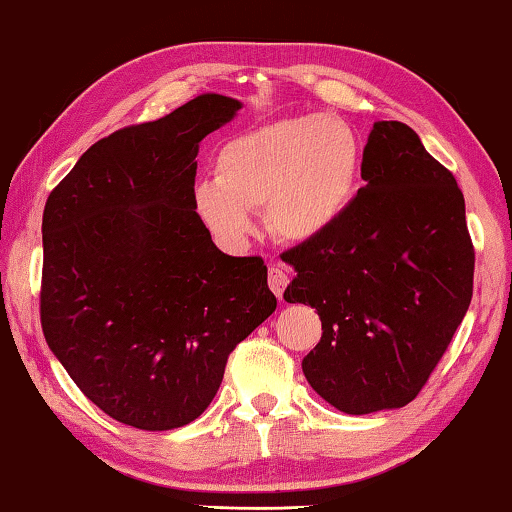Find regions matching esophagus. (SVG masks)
I'll return each instance as SVG.
<instances>
[{
    "instance_id": "esophagus-1",
    "label": "esophagus",
    "mask_w": 512,
    "mask_h": 512,
    "mask_svg": "<svg viewBox=\"0 0 512 512\" xmlns=\"http://www.w3.org/2000/svg\"><path fill=\"white\" fill-rule=\"evenodd\" d=\"M288 281H290V277L286 274V270H283V267H279V265H272L270 272H267V283H270V290L277 297L283 295V290H286Z\"/></svg>"
}]
</instances>
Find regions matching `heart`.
<instances>
[{
  "instance_id": "b5f03b06",
  "label": "heart",
  "mask_w": 512,
  "mask_h": 512,
  "mask_svg": "<svg viewBox=\"0 0 512 512\" xmlns=\"http://www.w3.org/2000/svg\"><path fill=\"white\" fill-rule=\"evenodd\" d=\"M359 178L361 141L348 123L295 116L226 141L217 176L194 185L192 203L224 245L245 242L254 233V210L261 208L281 238L309 240L348 212Z\"/></svg>"
}]
</instances>
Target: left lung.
Wrapping results in <instances>:
<instances>
[{"mask_svg":"<svg viewBox=\"0 0 512 512\" xmlns=\"http://www.w3.org/2000/svg\"><path fill=\"white\" fill-rule=\"evenodd\" d=\"M361 178L334 226L283 254L297 270L283 300L322 322L302 371L345 414L412 403L474 293L465 196L410 125H373Z\"/></svg>","mask_w":512,"mask_h":512,"instance_id":"left-lung-1","label":"left lung"}]
</instances>
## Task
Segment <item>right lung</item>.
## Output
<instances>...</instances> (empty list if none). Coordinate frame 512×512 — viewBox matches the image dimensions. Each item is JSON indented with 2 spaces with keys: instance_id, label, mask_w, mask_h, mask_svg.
I'll use <instances>...</instances> for the list:
<instances>
[{
  "instance_id": "1",
  "label": "right lung",
  "mask_w": 512,
  "mask_h": 512,
  "mask_svg": "<svg viewBox=\"0 0 512 512\" xmlns=\"http://www.w3.org/2000/svg\"><path fill=\"white\" fill-rule=\"evenodd\" d=\"M238 109L206 93L116 130L47 196L45 341L125 426L174 430L201 416L235 345L277 309L263 258L222 254L192 203L199 141Z\"/></svg>"
}]
</instances>
